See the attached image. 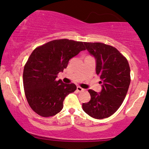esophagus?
I'll return each instance as SVG.
<instances>
[{"instance_id":"1","label":"esophagus","mask_w":149,"mask_h":149,"mask_svg":"<svg viewBox=\"0 0 149 149\" xmlns=\"http://www.w3.org/2000/svg\"><path fill=\"white\" fill-rule=\"evenodd\" d=\"M77 90H78V92H83V91H84L85 90L83 88H82L81 87L78 86V87H77Z\"/></svg>"}]
</instances>
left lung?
Masks as SVG:
<instances>
[{
  "label": "left lung",
  "mask_w": 149,
  "mask_h": 149,
  "mask_svg": "<svg viewBox=\"0 0 149 149\" xmlns=\"http://www.w3.org/2000/svg\"><path fill=\"white\" fill-rule=\"evenodd\" d=\"M96 61L102 90H89L91 99L83 104V111L96 119L109 117L120 107L130 84V69L125 57L115 47L101 42H84Z\"/></svg>",
  "instance_id": "1"
}]
</instances>
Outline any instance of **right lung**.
<instances>
[{
  "label": "right lung",
  "mask_w": 149,
  "mask_h": 149,
  "mask_svg": "<svg viewBox=\"0 0 149 149\" xmlns=\"http://www.w3.org/2000/svg\"><path fill=\"white\" fill-rule=\"evenodd\" d=\"M83 50V42L60 39L33 51L24 69L23 84L27 102L37 114L49 117L61 111L65 97L76 90V85L56 78L70 59Z\"/></svg>",
  "instance_id": "1"
}]
</instances>
